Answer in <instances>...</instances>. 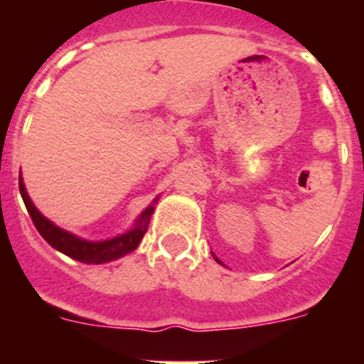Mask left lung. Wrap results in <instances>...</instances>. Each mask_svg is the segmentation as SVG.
<instances>
[{
    "mask_svg": "<svg viewBox=\"0 0 364 364\" xmlns=\"http://www.w3.org/2000/svg\"><path fill=\"white\" fill-rule=\"evenodd\" d=\"M215 260H217V262H220V260H218V259H217V257H215Z\"/></svg>",
    "mask_w": 364,
    "mask_h": 364,
    "instance_id": "1",
    "label": "left lung"
}]
</instances>
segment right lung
Listing matches in <instances>:
<instances>
[{
  "mask_svg": "<svg viewBox=\"0 0 364 364\" xmlns=\"http://www.w3.org/2000/svg\"><path fill=\"white\" fill-rule=\"evenodd\" d=\"M19 193H21L25 208H27L28 215H31L32 222H34V226L40 231L41 237H43L50 246L56 247L58 252L65 253L70 259H76L80 260V262H85V264H102V262L120 259V257L127 255V253H131L133 250H136L140 240H142L144 235H146L149 217L154 210L153 205L146 208L144 213L140 215V218H138L136 226L131 231H127L125 235H120V237H114V239L109 240H102V242H89V240H82L78 239V237H74L69 231L60 230L58 226H54L53 222L47 220L31 202L27 191H25L23 180L21 178H19Z\"/></svg>",
  "mask_w": 364,
  "mask_h": 364,
  "instance_id": "right-lung-1",
  "label": "right lung"
}]
</instances>
